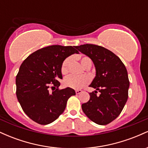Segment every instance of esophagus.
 <instances>
[{
  "label": "esophagus",
  "instance_id": "1",
  "mask_svg": "<svg viewBox=\"0 0 148 148\" xmlns=\"http://www.w3.org/2000/svg\"><path fill=\"white\" fill-rule=\"evenodd\" d=\"M76 95H79V94H81V92H82V90H76Z\"/></svg>",
  "mask_w": 148,
  "mask_h": 148
}]
</instances>
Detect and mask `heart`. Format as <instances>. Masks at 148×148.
<instances>
[{
  "instance_id": "b5f03b06",
  "label": "heart",
  "mask_w": 148,
  "mask_h": 148,
  "mask_svg": "<svg viewBox=\"0 0 148 148\" xmlns=\"http://www.w3.org/2000/svg\"><path fill=\"white\" fill-rule=\"evenodd\" d=\"M71 62V58H67L62 62L61 66V72L62 74H66L69 71V65ZM81 63L84 67L92 64L90 59L88 57H83L81 58ZM89 78L86 75L74 76L70 75L67 76L64 81V84L67 87H69L73 89H81L89 83Z\"/></svg>"
}]
</instances>
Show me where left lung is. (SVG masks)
Instances as JSON below:
<instances>
[{
    "label": "left lung",
    "instance_id": "obj_1",
    "mask_svg": "<svg viewBox=\"0 0 148 148\" xmlns=\"http://www.w3.org/2000/svg\"><path fill=\"white\" fill-rule=\"evenodd\" d=\"M76 49L91 59L96 71L89 86L96 90L90 92V100L81 106L83 111L96 124L107 125L120 114L128 99L130 81L126 67L115 54L104 47L86 44ZM97 90L99 96L96 95Z\"/></svg>",
    "mask_w": 148,
    "mask_h": 148
}]
</instances>
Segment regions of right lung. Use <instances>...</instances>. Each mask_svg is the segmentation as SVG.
<instances>
[{"instance_id":"obj_1","label":"right lung","mask_w":148,"mask_h":148,"mask_svg":"<svg viewBox=\"0 0 148 148\" xmlns=\"http://www.w3.org/2000/svg\"><path fill=\"white\" fill-rule=\"evenodd\" d=\"M74 46L52 45L36 51L22 62L16 77V97L22 109L40 125L55 121L65 109L67 101L76 92L71 88L49 92L60 86L61 66L69 56L79 53Z\"/></svg>"}]
</instances>
